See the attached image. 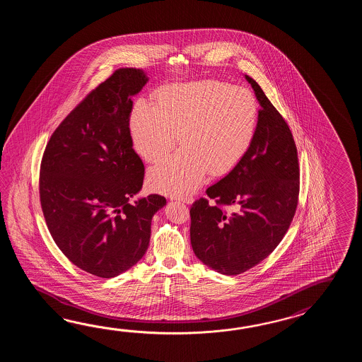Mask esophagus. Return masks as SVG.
I'll list each match as a JSON object with an SVG mask.
<instances>
[{
  "mask_svg": "<svg viewBox=\"0 0 362 362\" xmlns=\"http://www.w3.org/2000/svg\"><path fill=\"white\" fill-rule=\"evenodd\" d=\"M178 202L185 203V204H190V203L192 202V198H184V199H178Z\"/></svg>",
  "mask_w": 362,
  "mask_h": 362,
  "instance_id": "esophagus-1",
  "label": "esophagus"
}]
</instances>
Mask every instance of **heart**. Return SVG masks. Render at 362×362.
Here are the masks:
<instances>
[{"mask_svg":"<svg viewBox=\"0 0 362 362\" xmlns=\"http://www.w3.org/2000/svg\"><path fill=\"white\" fill-rule=\"evenodd\" d=\"M259 124V105L245 88L223 81L167 85L155 105L139 102L131 116L132 139L148 163L162 160L180 142L181 150L148 172L155 192L189 195L208 172L223 176L246 156Z\"/></svg>","mask_w":362,"mask_h":362,"instance_id":"1","label":"heart"}]
</instances>
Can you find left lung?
<instances>
[{"label":"left lung","mask_w":362,"mask_h":362,"mask_svg":"<svg viewBox=\"0 0 362 362\" xmlns=\"http://www.w3.org/2000/svg\"><path fill=\"white\" fill-rule=\"evenodd\" d=\"M260 105L254 144L237 167L190 209L192 251L204 265L237 276L268 257L293 221L299 197V163L284 117L250 76ZM223 205L233 206L230 213Z\"/></svg>","instance_id":"left-lung-1"}]
</instances>
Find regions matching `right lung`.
Returning <instances> with one entry per match:
<instances>
[{"label": "right lung", "mask_w": 362, "mask_h": 362, "mask_svg": "<svg viewBox=\"0 0 362 362\" xmlns=\"http://www.w3.org/2000/svg\"><path fill=\"white\" fill-rule=\"evenodd\" d=\"M146 72L120 69L95 88L49 139L40 170V200L57 246L80 269L112 278L146 252L162 195L139 199L145 167L133 150L132 97Z\"/></svg>", "instance_id": "1"}]
</instances>
